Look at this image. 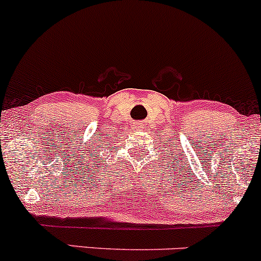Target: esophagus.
Segmentation results:
<instances>
[{
	"mask_svg": "<svg viewBox=\"0 0 261 261\" xmlns=\"http://www.w3.org/2000/svg\"><path fill=\"white\" fill-rule=\"evenodd\" d=\"M142 127H144V125H142V124H137V128H142Z\"/></svg>",
	"mask_w": 261,
	"mask_h": 261,
	"instance_id": "obj_1",
	"label": "esophagus"
}]
</instances>
